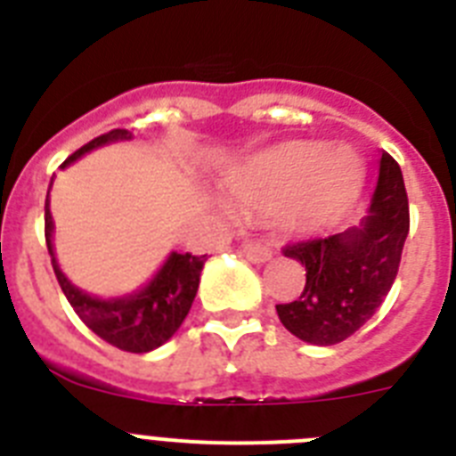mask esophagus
I'll return each mask as SVG.
<instances>
[{
    "label": "esophagus",
    "mask_w": 456,
    "mask_h": 456,
    "mask_svg": "<svg viewBox=\"0 0 456 456\" xmlns=\"http://www.w3.org/2000/svg\"><path fill=\"white\" fill-rule=\"evenodd\" d=\"M240 253L247 257L248 263H267L273 256L269 241H248V244L240 248Z\"/></svg>",
    "instance_id": "1"
}]
</instances>
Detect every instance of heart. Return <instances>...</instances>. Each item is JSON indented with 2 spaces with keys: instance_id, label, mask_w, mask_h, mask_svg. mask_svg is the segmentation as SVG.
I'll return each instance as SVG.
<instances>
[{
  "instance_id": "1",
  "label": "heart",
  "mask_w": 456,
  "mask_h": 456,
  "mask_svg": "<svg viewBox=\"0 0 456 456\" xmlns=\"http://www.w3.org/2000/svg\"><path fill=\"white\" fill-rule=\"evenodd\" d=\"M363 175L352 148L299 141L244 164L231 178V191L247 208L273 209L294 200V215L315 225L352 205Z\"/></svg>"
}]
</instances>
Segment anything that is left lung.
I'll return each instance as SVG.
<instances>
[{"label": "left lung", "mask_w": 456, "mask_h": 456, "mask_svg": "<svg viewBox=\"0 0 456 456\" xmlns=\"http://www.w3.org/2000/svg\"><path fill=\"white\" fill-rule=\"evenodd\" d=\"M409 235V199L400 164L388 152L379 162L377 189L361 225L329 237L288 244L283 256L305 267L301 297L278 304V320L310 345H338L384 304L400 269Z\"/></svg>", "instance_id": "obj_1"}]
</instances>
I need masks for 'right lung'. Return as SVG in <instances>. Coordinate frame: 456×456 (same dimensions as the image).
<instances>
[{
	"label": "right lung",
	"instance_id": "obj_1",
	"mask_svg": "<svg viewBox=\"0 0 456 456\" xmlns=\"http://www.w3.org/2000/svg\"><path fill=\"white\" fill-rule=\"evenodd\" d=\"M130 136L132 134L127 130L107 132V134L88 141L86 146L72 152L61 164V168L77 162L79 157L86 155L93 148H100L118 139H130ZM52 232H54V224H52L50 215V199H45V241L47 251L52 256L56 281L61 285L68 304L75 308L79 320L95 336L102 338L109 345H114V347L123 349V352L146 354L164 345L173 333L178 331L189 308H191L193 297L199 292L200 272H203L208 256L173 251L146 288H141L134 294H125L118 299H98V297H91V294L75 288L66 278V273L59 269L54 247H52Z\"/></svg>",
	"mask_w": 456,
	"mask_h": 456
}]
</instances>
